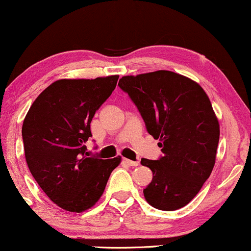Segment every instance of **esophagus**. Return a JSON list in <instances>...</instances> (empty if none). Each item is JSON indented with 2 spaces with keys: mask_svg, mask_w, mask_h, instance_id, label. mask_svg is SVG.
<instances>
[{
  "mask_svg": "<svg viewBox=\"0 0 251 251\" xmlns=\"http://www.w3.org/2000/svg\"><path fill=\"white\" fill-rule=\"evenodd\" d=\"M124 162H125L126 164H128V166H131V167L139 166V161H132V160H128V158H124Z\"/></svg>",
  "mask_w": 251,
  "mask_h": 251,
  "instance_id": "obj_1",
  "label": "esophagus"
}]
</instances>
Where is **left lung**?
Returning a JSON list of instances; mask_svg holds the SVG:
<instances>
[{
	"instance_id": "obj_1",
	"label": "left lung",
	"mask_w": 251,
	"mask_h": 251,
	"mask_svg": "<svg viewBox=\"0 0 251 251\" xmlns=\"http://www.w3.org/2000/svg\"><path fill=\"white\" fill-rule=\"evenodd\" d=\"M118 85L162 148L158 160H141L153 173L145 199L157 210L184 207L201 191L215 163L220 126L210 98L197 82L169 71L123 76Z\"/></svg>"
}]
</instances>
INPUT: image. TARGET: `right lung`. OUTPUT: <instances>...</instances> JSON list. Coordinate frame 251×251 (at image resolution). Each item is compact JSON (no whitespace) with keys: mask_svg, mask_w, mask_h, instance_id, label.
I'll return each mask as SVG.
<instances>
[{"mask_svg":"<svg viewBox=\"0 0 251 251\" xmlns=\"http://www.w3.org/2000/svg\"><path fill=\"white\" fill-rule=\"evenodd\" d=\"M118 75L58 80L36 98L23 122L24 151L33 178L46 196L69 212L87 211L103 195L122 157H89L95 112L115 90Z\"/></svg>","mask_w":251,"mask_h":251,"instance_id":"obj_1","label":"right lung"}]
</instances>
